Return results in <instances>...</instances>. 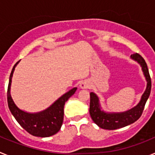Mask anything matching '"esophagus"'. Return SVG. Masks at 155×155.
<instances>
[{"instance_id": "1", "label": "esophagus", "mask_w": 155, "mask_h": 155, "mask_svg": "<svg viewBox=\"0 0 155 155\" xmlns=\"http://www.w3.org/2000/svg\"><path fill=\"white\" fill-rule=\"evenodd\" d=\"M90 87V83L87 81H84L81 82L80 84V87L82 89H86V88H88Z\"/></svg>"}]
</instances>
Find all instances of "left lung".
<instances>
[{
  "mask_svg": "<svg viewBox=\"0 0 155 155\" xmlns=\"http://www.w3.org/2000/svg\"><path fill=\"white\" fill-rule=\"evenodd\" d=\"M131 58L139 63L140 65L141 66L142 71L147 81V88L137 105L124 113H108L104 112L103 110H101L98 96L94 93H90V116L94 124H97L100 128L105 130H116L122 128L133 124L141 116L145 104L150 95L151 89V80L144 59L139 53H137L132 54Z\"/></svg>",
  "mask_w": 155,
  "mask_h": 155,
  "instance_id": "obj_1",
  "label": "left lung"
}]
</instances>
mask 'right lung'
Returning a JSON list of instances; mask_svg holds the SVG:
<instances>
[{"label":"right lung","mask_w":155,"mask_h":155,"mask_svg":"<svg viewBox=\"0 0 155 155\" xmlns=\"http://www.w3.org/2000/svg\"><path fill=\"white\" fill-rule=\"evenodd\" d=\"M17 62L12 68L9 78L8 87V104L11 113L17 122L24 130L32 136L48 137L57 134L62 126L64 121V107L68 98L76 91L77 87H74L68 92L59 98L48 109L36 113H28L19 109L16 106L10 94L12 78Z\"/></svg>","instance_id":"add662e5"}]
</instances>
